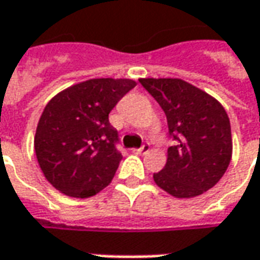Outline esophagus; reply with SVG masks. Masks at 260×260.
<instances>
[{"instance_id": "34e87169", "label": "esophagus", "mask_w": 260, "mask_h": 260, "mask_svg": "<svg viewBox=\"0 0 260 260\" xmlns=\"http://www.w3.org/2000/svg\"><path fill=\"white\" fill-rule=\"evenodd\" d=\"M150 151V144L148 143H146V144H143L140 148H134L133 150V153L136 154H146Z\"/></svg>"}]
</instances>
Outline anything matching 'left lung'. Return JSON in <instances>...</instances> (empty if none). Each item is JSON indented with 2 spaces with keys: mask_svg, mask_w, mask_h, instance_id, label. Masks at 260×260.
<instances>
[{
  "mask_svg": "<svg viewBox=\"0 0 260 260\" xmlns=\"http://www.w3.org/2000/svg\"><path fill=\"white\" fill-rule=\"evenodd\" d=\"M167 116V162L154 182L175 198H194L222 178L232 158L231 123L211 94L177 78L139 79Z\"/></svg>",
  "mask_w": 260,
  "mask_h": 260,
  "instance_id": "obj_1",
  "label": "left lung"
}]
</instances>
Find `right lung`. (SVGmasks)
Returning <instances> with one entry per match:
<instances>
[{"instance_id": "add662e5", "label": "right lung", "mask_w": 260, "mask_h": 260, "mask_svg": "<svg viewBox=\"0 0 260 260\" xmlns=\"http://www.w3.org/2000/svg\"><path fill=\"white\" fill-rule=\"evenodd\" d=\"M136 85L133 79H89L48 102L34 147L52 187L68 197L89 198L112 182L121 154L109 113Z\"/></svg>"}]
</instances>
